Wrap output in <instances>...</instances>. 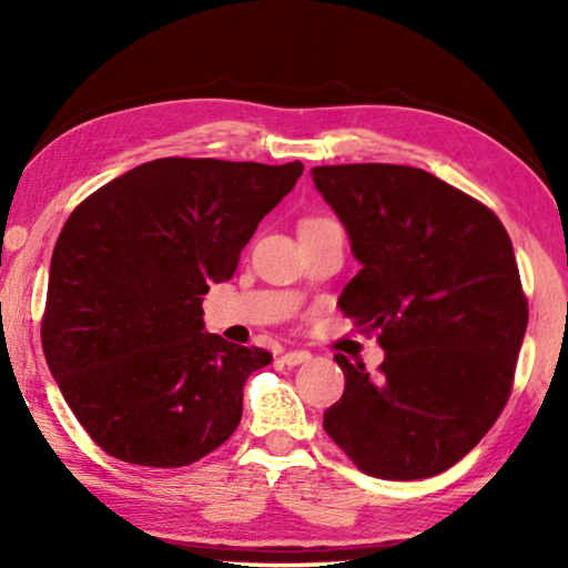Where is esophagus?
I'll list each match as a JSON object with an SVG mask.
<instances>
[{
	"label": "esophagus",
	"instance_id": "34e87169",
	"mask_svg": "<svg viewBox=\"0 0 568 568\" xmlns=\"http://www.w3.org/2000/svg\"><path fill=\"white\" fill-rule=\"evenodd\" d=\"M311 358H313V355L307 351H287L285 355H281V361L285 365H301V363H307Z\"/></svg>",
	"mask_w": 568,
	"mask_h": 568
}]
</instances>
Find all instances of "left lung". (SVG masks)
<instances>
[{
	"label": "left lung",
	"instance_id": "left-lung-1",
	"mask_svg": "<svg viewBox=\"0 0 568 568\" xmlns=\"http://www.w3.org/2000/svg\"><path fill=\"white\" fill-rule=\"evenodd\" d=\"M345 227L358 275L341 311L378 331V376L335 355L345 390L323 428L365 474L416 480L474 448L508 400L528 307L491 210L406 165L311 170Z\"/></svg>",
	"mask_w": 568,
	"mask_h": 568
}]
</instances>
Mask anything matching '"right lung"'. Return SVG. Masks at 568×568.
Masks as SVG:
<instances>
[{
    "instance_id": "1",
    "label": "right lung",
    "mask_w": 568,
    "mask_h": 568,
    "mask_svg": "<svg viewBox=\"0 0 568 568\" xmlns=\"http://www.w3.org/2000/svg\"><path fill=\"white\" fill-rule=\"evenodd\" d=\"M303 175L160 158L72 210L57 240L42 348L67 406L104 454L178 468L223 446L250 373L273 355L205 333L203 295Z\"/></svg>"
}]
</instances>
